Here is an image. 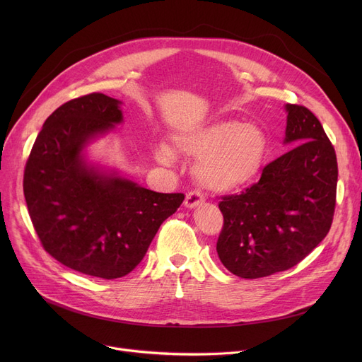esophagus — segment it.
<instances>
[{
    "mask_svg": "<svg viewBox=\"0 0 362 362\" xmlns=\"http://www.w3.org/2000/svg\"><path fill=\"white\" fill-rule=\"evenodd\" d=\"M204 201V197L199 191H191L186 194V198H185V206L186 208H195L197 205L202 204Z\"/></svg>",
    "mask_w": 362,
    "mask_h": 362,
    "instance_id": "obj_1",
    "label": "esophagus"
}]
</instances>
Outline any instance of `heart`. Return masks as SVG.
<instances>
[{
    "label": "heart",
    "mask_w": 362,
    "mask_h": 362,
    "mask_svg": "<svg viewBox=\"0 0 362 362\" xmlns=\"http://www.w3.org/2000/svg\"><path fill=\"white\" fill-rule=\"evenodd\" d=\"M176 148L186 156L199 157L195 164L198 180L214 191H230L254 179L267 154V136L252 123L218 120L176 138ZM158 158H173L161 146Z\"/></svg>",
    "instance_id": "obj_1"
}]
</instances>
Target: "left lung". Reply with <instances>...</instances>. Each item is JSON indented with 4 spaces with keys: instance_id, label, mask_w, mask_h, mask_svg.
<instances>
[{
    "instance_id": "8db88e82",
    "label": "left lung",
    "mask_w": 362,
    "mask_h": 362,
    "mask_svg": "<svg viewBox=\"0 0 362 362\" xmlns=\"http://www.w3.org/2000/svg\"><path fill=\"white\" fill-rule=\"evenodd\" d=\"M286 154L262 168L261 179L218 202L223 227L217 254L242 279L286 272L330 230L337 187L334 146L314 114L288 104Z\"/></svg>"
}]
</instances>
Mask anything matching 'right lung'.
<instances>
[{"label": "right lung", "mask_w": 362, "mask_h": 362, "mask_svg": "<svg viewBox=\"0 0 362 362\" xmlns=\"http://www.w3.org/2000/svg\"><path fill=\"white\" fill-rule=\"evenodd\" d=\"M100 92L70 100L45 120L23 175L29 216L42 248L66 267L100 279L129 274L183 194H158L83 164L85 144L122 122Z\"/></svg>", "instance_id": "1"}]
</instances>
